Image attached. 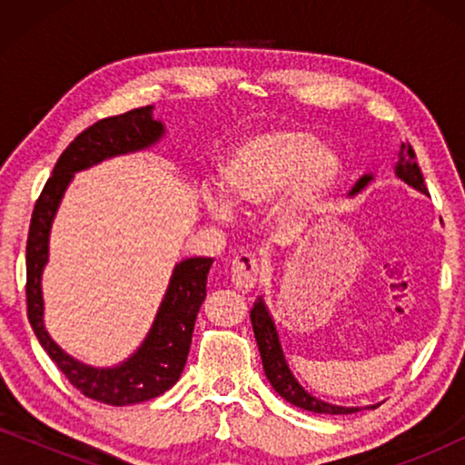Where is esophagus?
I'll return each instance as SVG.
<instances>
[{"label": "esophagus", "instance_id": "1", "mask_svg": "<svg viewBox=\"0 0 465 465\" xmlns=\"http://www.w3.org/2000/svg\"><path fill=\"white\" fill-rule=\"evenodd\" d=\"M232 285L239 292H252L256 288L260 277V264L252 253H239L231 264Z\"/></svg>", "mask_w": 465, "mask_h": 465}]
</instances>
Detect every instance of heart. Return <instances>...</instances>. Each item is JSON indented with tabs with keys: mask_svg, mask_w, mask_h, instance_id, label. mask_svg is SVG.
Masks as SVG:
<instances>
[{
	"mask_svg": "<svg viewBox=\"0 0 465 465\" xmlns=\"http://www.w3.org/2000/svg\"><path fill=\"white\" fill-rule=\"evenodd\" d=\"M342 175L341 158L304 131L271 129L234 145L222 164V190L241 209H266L276 199L272 222L283 237H298L326 207ZM215 220H231L224 196L209 193Z\"/></svg>",
	"mask_w": 465,
	"mask_h": 465,
	"instance_id": "b5f03b06",
	"label": "heart"
}]
</instances>
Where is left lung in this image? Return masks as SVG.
Masks as SVG:
<instances>
[{
	"instance_id": "obj_1",
	"label": "left lung",
	"mask_w": 465,
	"mask_h": 465,
	"mask_svg": "<svg viewBox=\"0 0 465 465\" xmlns=\"http://www.w3.org/2000/svg\"><path fill=\"white\" fill-rule=\"evenodd\" d=\"M393 173H396L398 180L409 183L411 188H415L417 193L428 196V188H425L423 173L417 164V156L412 145L406 142L400 145V152L396 154V163H393ZM374 180L372 173H366L360 177V182L355 183L351 190V196H358L364 193V190L371 186ZM252 326H253V336H256L260 358H262L264 374L269 379L279 396L288 400L290 404L298 406V409L311 411V412H328V415H351V412H358L361 409H377L379 404L371 406H341V404H330L326 400L315 398L313 393H309L304 387L298 383V379L292 372V368L285 360L282 341H279L277 323L272 320V313L266 304L264 296H260L256 302H253L252 309Z\"/></svg>"
}]
</instances>
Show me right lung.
Returning <instances> with one entry per match:
<instances>
[{
  "instance_id": "1",
  "label": "right lung",
  "mask_w": 465,
  "mask_h": 465,
  "mask_svg": "<svg viewBox=\"0 0 465 465\" xmlns=\"http://www.w3.org/2000/svg\"><path fill=\"white\" fill-rule=\"evenodd\" d=\"M167 129L154 118V105L99 120L80 133L59 156L31 215L27 237V309L31 328L61 372L84 396L104 404L126 406L161 396L182 377L193 330L207 296L212 258H186L171 271L154 322L129 358L112 366H91L69 355L50 336L44 322L42 277L50 258V232L74 175L110 158L145 152L161 143Z\"/></svg>"
}]
</instances>
